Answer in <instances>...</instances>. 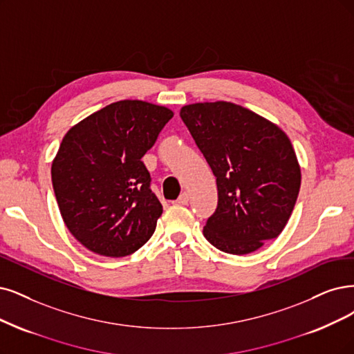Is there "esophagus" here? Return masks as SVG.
<instances>
[{"label": "esophagus", "instance_id": "34e87169", "mask_svg": "<svg viewBox=\"0 0 354 354\" xmlns=\"http://www.w3.org/2000/svg\"><path fill=\"white\" fill-rule=\"evenodd\" d=\"M178 204H182V205H187L189 203V194L188 192H182L179 195V198L176 200Z\"/></svg>", "mask_w": 354, "mask_h": 354}]
</instances>
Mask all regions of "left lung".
Instances as JSON below:
<instances>
[{"mask_svg":"<svg viewBox=\"0 0 354 354\" xmlns=\"http://www.w3.org/2000/svg\"><path fill=\"white\" fill-rule=\"evenodd\" d=\"M188 127L217 182L218 203L203 229L217 250L245 255L277 238L300 189V166L284 131L232 102L182 106Z\"/></svg>","mask_w":354,"mask_h":354,"instance_id":"left-lung-1","label":"left lung"}]
</instances>
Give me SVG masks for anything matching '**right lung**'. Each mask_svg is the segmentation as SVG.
Returning <instances> with one entry per match:
<instances>
[{"label": "right lung", "instance_id": "right-lung-1", "mask_svg": "<svg viewBox=\"0 0 354 354\" xmlns=\"http://www.w3.org/2000/svg\"><path fill=\"white\" fill-rule=\"evenodd\" d=\"M172 116L150 102L120 100L64 136L52 187L65 226L88 251L127 257L151 238L163 208L141 157Z\"/></svg>", "mask_w": 354, "mask_h": 354}]
</instances>
